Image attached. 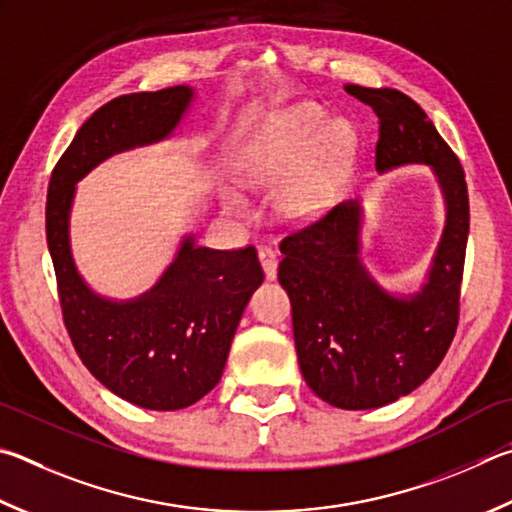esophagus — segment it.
<instances>
[{"instance_id": "esophagus-1", "label": "esophagus", "mask_w": 512, "mask_h": 512, "mask_svg": "<svg viewBox=\"0 0 512 512\" xmlns=\"http://www.w3.org/2000/svg\"><path fill=\"white\" fill-rule=\"evenodd\" d=\"M259 262H262L266 280H275V277H277V253H275V250L268 248V246L259 248Z\"/></svg>"}]
</instances>
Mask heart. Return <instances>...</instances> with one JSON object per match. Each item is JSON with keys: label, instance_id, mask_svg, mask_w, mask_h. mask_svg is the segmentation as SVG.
Listing matches in <instances>:
<instances>
[{"label": "heart", "instance_id": "obj_1", "mask_svg": "<svg viewBox=\"0 0 512 512\" xmlns=\"http://www.w3.org/2000/svg\"><path fill=\"white\" fill-rule=\"evenodd\" d=\"M320 111L302 107L291 111L273 136L259 143L246 161V179L253 185L271 188L300 159L311 143L315 129L320 127ZM351 152V134L345 127L333 125L311 147L306 161L284 183L277 197V206L288 219H304L318 212L336 188ZM235 210L244 208L239 197H230Z\"/></svg>", "mask_w": 512, "mask_h": 512}]
</instances>
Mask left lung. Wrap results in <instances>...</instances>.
Here are the masks:
<instances>
[{
	"label": "left lung",
	"instance_id": "obj_1",
	"mask_svg": "<svg viewBox=\"0 0 512 512\" xmlns=\"http://www.w3.org/2000/svg\"><path fill=\"white\" fill-rule=\"evenodd\" d=\"M378 116L376 170L425 163L439 179L448 224L423 291L398 300L358 259V203H342L280 241L277 280L291 297L302 376L340 410H374L432 376L459 324L470 228L466 174L432 120L398 89L345 85Z\"/></svg>",
	"mask_w": 512,
	"mask_h": 512
}]
</instances>
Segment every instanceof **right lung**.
<instances>
[{
  "instance_id": "right-lung-1",
  "label": "right lung",
  "mask_w": 512,
  "mask_h": 512,
  "mask_svg": "<svg viewBox=\"0 0 512 512\" xmlns=\"http://www.w3.org/2000/svg\"><path fill=\"white\" fill-rule=\"evenodd\" d=\"M192 100L190 87L109 100L55 163L46 194V244L73 349L109 392L145 410H183L219 383L250 293L262 284L255 246L212 250L188 237L150 293L109 302L80 280L69 248L76 181L107 156L161 141Z\"/></svg>"
}]
</instances>
